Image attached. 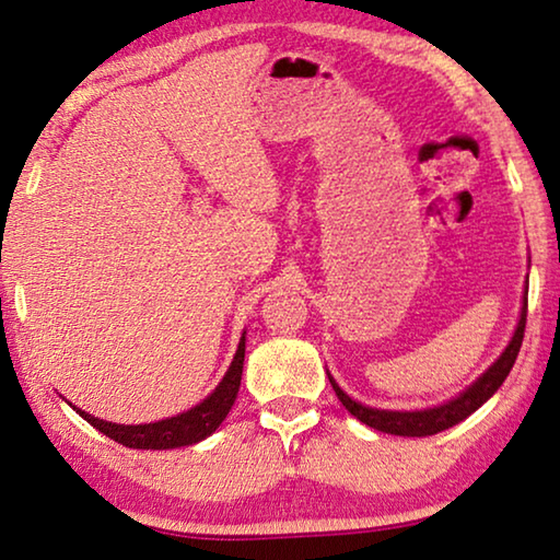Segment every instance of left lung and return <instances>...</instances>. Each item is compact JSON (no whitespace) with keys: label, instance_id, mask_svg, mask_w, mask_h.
<instances>
[{"label":"left lung","instance_id":"obj_1","mask_svg":"<svg viewBox=\"0 0 560 560\" xmlns=\"http://www.w3.org/2000/svg\"><path fill=\"white\" fill-rule=\"evenodd\" d=\"M525 316H528V289H525V299H523V312H521V322L518 329H515L511 345L505 347V352L500 354V360L490 366V370L482 374V377L475 382L472 387H467L460 397L450 399L447 405L432 407V410H422V412H389V410H372V407H364L360 402H354L352 397L345 395L337 387V382H331L334 392H337L339 402L352 412L357 420H362L370 428L387 432V435H402V438H428V435H438V432L453 428V424L463 422L467 415H472L482 402H488L490 397L495 395L498 387L503 385L508 374H511L515 357L521 352L523 345V334H525Z\"/></svg>","mask_w":560,"mask_h":560}]
</instances>
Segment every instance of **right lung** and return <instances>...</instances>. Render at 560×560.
I'll use <instances>...</instances> for the list:
<instances>
[{"instance_id":"add662e5","label":"right lung","mask_w":560,"mask_h":560,"mask_svg":"<svg viewBox=\"0 0 560 560\" xmlns=\"http://www.w3.org/2000/svg\"><path fill=\"white\" fill-rule=\"evenodd\" d=\"M244 354H246V337L238 341V352L233 357L226 377L221 380V385L208 395L203 402L196 405L194 410L183 412L171 420L150 422V424H115L97 420V417L80 412V417L93 424L95 430L103 432L115 442H120L125 447L132 450H171L183 445H196V442L206 440L215 428L226 420L233 402H236L238 387H241V372H244Z\"/></svg>"}]
</instances>
